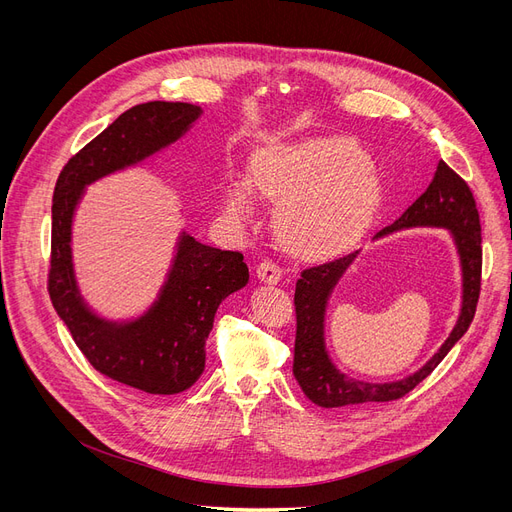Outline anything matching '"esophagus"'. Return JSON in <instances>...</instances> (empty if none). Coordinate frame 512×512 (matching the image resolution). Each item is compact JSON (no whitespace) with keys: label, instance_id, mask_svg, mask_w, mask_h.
I'll return each mask as SVG.
<instances>
[{"label":"esophagus","instance_id":"1","mask_svg":"<svg viewBox=\"0 0 512 512\" xmlns=\"http://www.w3.org/2000/svg\"><path fill=\"white\" fill-rule=\"evenodd\" d=\"M257 276L265 284H278L282 280V267L272 259H263L257 267Z\"/></svg>","mask_w":512,"mask_h":512}]
</instances>
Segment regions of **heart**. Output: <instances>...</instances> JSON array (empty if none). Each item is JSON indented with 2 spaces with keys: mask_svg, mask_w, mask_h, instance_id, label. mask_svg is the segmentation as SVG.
<instances>
[{
  "mask_svg": "<svg viewBox=\"0 0 512 512\" xmlns=\"http://www.w3.org/2000/svg\"><path fill=\"white\" fill-rule=\"evenodd\" d=\"M255 184L270 197H284L276 211L282 236L294 247H332L351 236L367 218L375 178L361 149L346 141H307L272 147L259 155ZM253 186L234 180L228 209L251 211Z\"/></svg>",
  "mask_w": 512,
  "mask_h": 512,
  "instance_id": "heart-1",
  "label": "heart"
}]
</instances>
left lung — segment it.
Segmentation results:
<instances>
[{
	"mask_svg": "<svg viewBox=\"0 0 512 512\" xmlns=\"http://www.w3.org/2000/svg\"><path fill=\"white\" fill-rule=\"evenodd\" d=\"M413 228L446 230L461 267V309L448 338L415 373L394 382H363L342 373L330 357L326 344V313L336 286L359 259L361 249L307 267L297 280L294 309H297V340H294L292 373L305 396L317 407L338 409L367 402H388L411 392L432 373L450 348L469 330L481 286V226L475 199L467 182L454 174L444 161L438 164L427 191L390 226L371 240Z\"/></svg>",
	"mask_w": 512,
	"mask_h": 512,
	"instance_id": "obj_1",
	"label": "left lung"
}]
</instances>
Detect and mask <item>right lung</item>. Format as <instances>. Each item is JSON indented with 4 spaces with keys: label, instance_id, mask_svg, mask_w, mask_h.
I'll return each instance as SVG.
<instances>
[{
    "label": "right lung",
    "instance_id": "1",
    "mask_svg": "<svg viewBox=\"0 0 512 512\" xmlns=\"http://www.w3.org/2000/svg\"><path fill=\"white\" fill-rule=\"evenodd\" d=\"M201 116V107L191 103L149 101L130 107L68 161L53 191V309L99 373L147 394H178L201 378L215 311L232 292L247 286L249 267L242 253L201 245L180 230L153 303L130 319L103 317L85 301L76 280L74 215L91 184L143 166L184 139Z\"/></svg>",
    "mask_w": 512,
    "mask_h": 512
}]
</instances>
